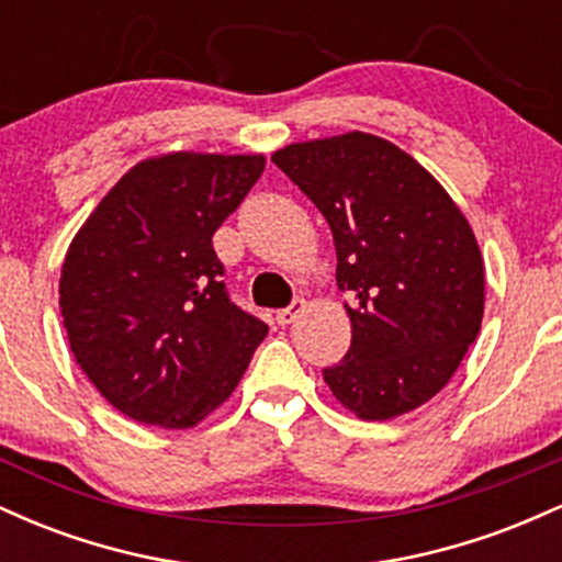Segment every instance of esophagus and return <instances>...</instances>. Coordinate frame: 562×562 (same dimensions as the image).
<instances>
[{
    "instance_id": "34e87169",
    "label": "esophagus",
    "mask_w": 562,
    "mask_h": 562,
    "mask_svg": "<svg viewBox=\"0 0 562 562\" xmlns=\"http://www.w3.org/2000/svg\"><path fill=\"white\" fill-rule=\"evenodd\" d=\"M303 308H306V303H303V299H295L293 303H290V306L280 308V312H277V325H290V322H295V319H299V314L303 312Z\"/></svg>"
}]
</instances>
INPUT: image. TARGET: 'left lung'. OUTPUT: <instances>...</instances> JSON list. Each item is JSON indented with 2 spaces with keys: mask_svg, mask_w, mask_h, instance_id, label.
I'll list each match as a JSON object with an SVG mask.
<instances>
[{
  "mask_svg": "<svg viewBox=\"0 0 562 562\" xmlns=\"http://www.w3.org/2000/svg\"><path fill=\"white\" fill-rule=\"evenodd\" d=\"M272 164L333 229L335 280L351 293V346L322 375L362 420L434 398L481 330L483 259L441 184L391 142L364 132L299 142Z\"/></svg>",
  "mask_w": 562,
  "mask_h": 562,
  "instance_id": "8db88e82",
  "label": "left lung"
}]
</instances>
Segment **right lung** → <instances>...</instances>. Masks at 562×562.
I'll return each mask as SVG.
<instances>
[{"label": "right lung", "mask_w": 562, "mask_h": 562, "mask_svg": "<svg viewBox=\"0 0 562 562\" xmlns=\"http://www.w3.org/2000/svg\"><path fill=\"white\" fill-rule=\"evenodd\" d=\"M263 156L142 160L70 243L60 312L94 389L132 420L192 428L229 398L269 327L229 301L214 232Z\"/></svg>", "instance_id": "right-lung-1"}]
</instances>
